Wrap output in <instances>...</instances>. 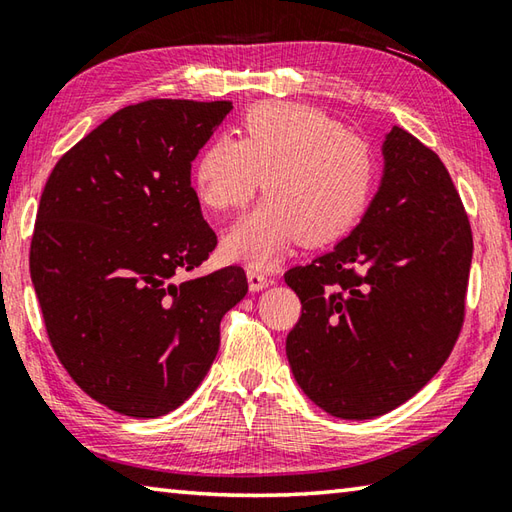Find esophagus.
<instances>
[{
    "instance_id": "esophagus-1",
    "label": "esophagus",
    "mask_w": 512,
    "mask_h": 512,
    "mask_svg": "<svg viewBox=\"0 0 512 512\" xmlns=\"http://www.w3.org/2000/svg\"><path fill=\"white\" fill-rule=\"evenodd\" d=\"M246 277H248V288L253 290V293H259V290H264L270 282H268V277H264L262 273H259V270H255V268H248L246 270Z\"/></svg>"
}]
</instances>
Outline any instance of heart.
Masks as SVG:
<instances>
[{"label":"heart","instance_id":"heart-1","mask_svg":"<svg viewBox=\"0 0 512 512\" xmlns=\"http://www.w3.org/2000/svg\"><path fill=\"white\" fill-rule=\"evenodd\" d=\"M268 195L222 239L228 262L268 268L297 239L339 242L364 217L375 188L373 148L322 110L266 102L248 108L239 142L215 137L199 150L193 188L202 206L230 213L262 186Z\"/></svg>","mask_w":512,"mask_h":512}]
</instances>
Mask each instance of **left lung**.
<instances>
[{
  "instance_id": "8db88e82",
  "label": "left lung",
  "mask_w": 512,
  "mask_h": 512,
  "mask_svg": "<svg viewBox=\"0 0 512 512\" xmlns=\"http://www.w3.org/2000/svg\"><path fill=\"white\" fill-rule=\"evenodd\" d=\"M350 235L284 275L302 302L286 355L304 395L339 419L386 415L419 393L464 319L473 235L446 166L404 128Z\"/></svg>"
}]
</instances>
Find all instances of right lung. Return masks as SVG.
<instances>
[{
	"instance_id": "right-lung-1",
	"label": "right lung",
	"mask_w": 512,
	"mask_h": 512,
	"mask_svg": "<svg viewBox=\"0 0 512 512\" xmlns=\"http://www.w3.org/2000/svg\"><path fill=\"white\" fill-rule=\"evenodd\" d=\"M233 102L126 106L59 159L39 199L30 279L59 362L115 413L168 415L204 382L219 322L248 293L228 266L175 284L217 246L190 164Z\"/></svg>"
}]
</instances>
